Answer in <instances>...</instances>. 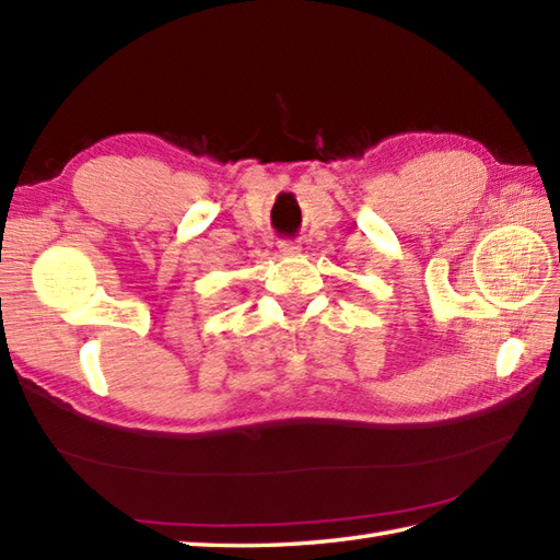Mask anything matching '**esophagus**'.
I'll use <instances>...</instances> for the list:
<instances>
[{
    "instance_id": "esophagus-1",
    "label": "esophagus",
    "mask_w": 560,
    "mask_h": 560,
    "mask_svg": "<svg viewBox=\"0 0 560 560\" xmlns=\"http://www.w3.org/2000/svg\"><path fill=\"white\" fill-rule=\"evenodd\" d=\"M279 253L287 257H295L301 253V243L299 241H279Z\"/></svg>"
}]
</instances>
